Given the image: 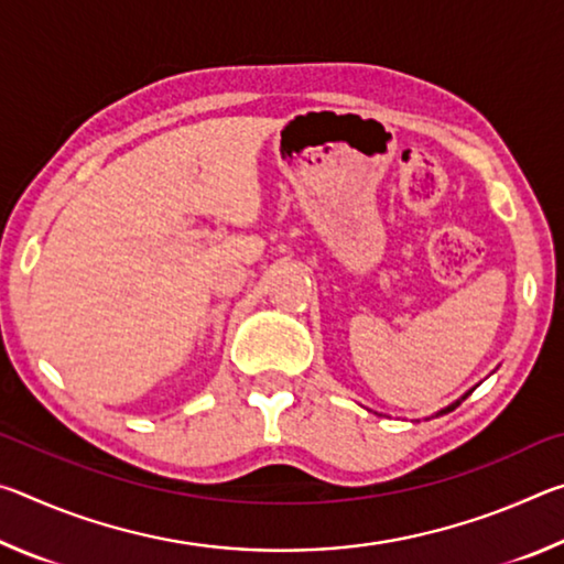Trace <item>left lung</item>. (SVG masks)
Masks as SVG:
<instances>
[{
    "instance_id": "obj_1",
    "label": "left lung",
    "mask_w": 564,
    "mask_h": 564,
    "mask_svg": "<svg viewBox=\"0 0 564 564\" xmlns=\"http://www.w3.org/2000/svg\"><path fill=\"white\" fill-rule=\"evenodd\" d=\"M470 393H473V390H467V393H465V395H463V398H457V400H455V403H451V405H447V408H443V410H441V413H435V415H443V413H451V410H455V408H457V405H460V403H463V400H465V398H467V395H470Z\"/></svg>"
}]
</instances>
